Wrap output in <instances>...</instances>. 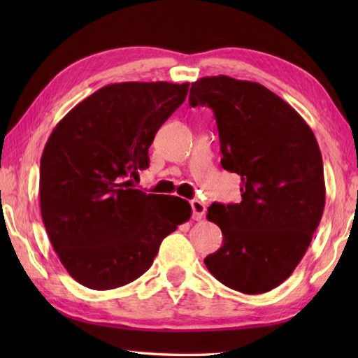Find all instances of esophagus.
Instances as JSON below:
<instances>
[{"label":"esophagus","instance_id":"34e87169","mask_svg":"<svg viewBox=\"0 0 358 358\" xmlns=\"http://www.w3.org/2000/svg\"><path fill=\"white\" fill-rule=\"evenodd\" d=\"M191 206H192L194 220H201L204 217V214H206V203H203L200 200H192Z\"/></svg>","mask_w":358,"mask_h":358}]
</instances>
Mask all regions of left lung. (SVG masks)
<instances>
[{"instance_id":"left-lung-1","label":"left lung","mask_w":358,"mask_h":358,"mask_svg":"<svg viewBox=\"0 0 358 358\" xmlns=\"http://www.w3.org/2000/svg\"><path fill=\"white\" fill-rule=\"evenodd\" d=\"M189 104L214 110L223 169L241 177V201L212 203L223 246L204 258L220 283L263 294L291 275L320 223L326 187L314 132L292 106L254 81L192 83Z\"/></svg>"}]
</instances>
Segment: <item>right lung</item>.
<instances>
[{"label": "right lung", "mask_w": 358, "mask_h": 358, "mask_svg": "<svg viewBox=\"0 0 358 358\" xmlns=\"http://www.w3.org/2000/svg\"><path fill=\"white\" fill-rule=\"evenodd\" d=\"M189 83H113L53 129L40 166L49 240L73 280L95 291L141 277L164 237L192 215L172 195L135 189L157 131L183 104Z\"/></svg>", "instance_id": "right-lung-1"}]
</instances>
